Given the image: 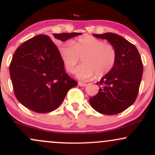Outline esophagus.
I'll return each instance as SVG.
<instances>
[{
  "label": "esophagus",
  "instance_id": "1",
  "mask_svg": "<svg viewBox=\"0 0 155 155\" xmlns=\"http://www.w3.org/2000/svg\"><path fill=\"white\" fill-rule=\"evenodd\" d=\"M78 85H79V86H80V87H85L87 85V84L82 83V82H79V83H78Z\"/></svg>",
  "mask_w": 155,
  "mask_h": 155
}]
</instances>
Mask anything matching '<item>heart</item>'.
<instances>
[{"label":"heart","mask_w":155,"mask_h":155,"mask_svg":"<svg viewBox=\"0 0 155 155\" xmlns=\"http://www.w3.org/2000/svg\"><path fill=\"white\" fill-rule=\"evenodd\" d=\"M60 53L67 71L74 74L82 58L83 65L77 68L76 76L83 81L92 79L96 75L101 79L115 66L117 53L111 44L101 39L85 35L74 42L68 41L60 47Z\"/></svg>","instance_id":"b5f03b06"}]
</instances>
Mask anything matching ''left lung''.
Instances as JSON below:
<instances>
[{
    "instance_id": "1",
    "label": "left lung",
    "mask_w": 155,
    "mask_h": 155,
    "mask_svg": "<svg viewBox=\"0 0 155 155\" xmlns=\"http://www.w3.org/2000/svg\"><path fill=\"white\" fill-rule=\"evenodd\" d=\"M93 35L106 39L116 49L117 59L113 70L97 83L100 85L98 93L90 97V104L103 114H117L136 101L143 74L141 58L137 48L121 35L113 33Z\"/></svg>"
}]
</instances>
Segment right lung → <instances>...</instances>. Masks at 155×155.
Wrapping results in <instances>:
<instances>
[{
    "label": "right lung",
    "instance_id": "right-lung-1",
    "mask_svg": "<svg viewBox=\"0 0 155 155\" xmlns=\"http://www.w3.org/2000/svg\"><path fill=\"white\" fill-rule=\"evenodd\" d=\"M81 33H54L65 41ZM9 72L14 92L20 104L37 113L54 111L68 91L78 83L65 72L58 47L48 35L28 39L15 51Z\"/></svg>",
    "mask_w": 155,
    "mask_h": 155
}]
</instances>
